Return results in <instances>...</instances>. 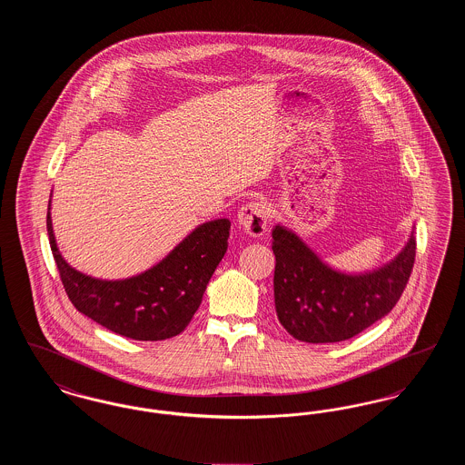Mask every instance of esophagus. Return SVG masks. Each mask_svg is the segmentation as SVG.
I'll return each mask as SVG.
<instances>
[{"instance_id":"esophagus-1","label":"esophagus","mask_w":465,"mask_h":465,"mask_svg":"<svg viewBox=\"0 0 465 465\" xmlns=\"http://www.w3.org/2000/svg\"><path fill=\"white\" fill-rule=\"evenodd\" d=\"M270 218V207L266 202H249L239 209L237 222L242 226L243 232L251 237H262L266 232Z\"/></svg>"}]
</instances>
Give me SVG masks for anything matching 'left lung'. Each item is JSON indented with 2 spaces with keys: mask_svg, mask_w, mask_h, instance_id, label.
I'll return each mask as SVG.
<instances>
[{
  "mask_svg": "<svg viewBox=\"0 0 465 465\" xmlns=\"http://www.w3.org/2000/svg\"><path fill=\"white\" fill-rule=\"evenodd\" d=\"M272 239L279 322L307 343L349 340L385 317L398 303L415 263L413 232L394 260L361 273L328 265L282 224H275Z\"/></svg>",
  "mask_w": 465,
  "mask_h": 465,
  "instance_id": "8db88e82",
  "label": "left lung"
}]
</instances>
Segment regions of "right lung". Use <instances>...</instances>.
<instances>
[{
	"instance_id": "1",
	"label": "right lung",
	"mask_w": 465,
	"mask_h": 465,
	"mask_svg": "<svg viewBox=\"0 0 465 465\" xmlns=\"http://www.w3.org/2000/svg\"><path fill=\"white\" fill-rule=\"evenodd\" d=\"M48 200L46 232L63 286L78 312L106 330L139 341L173 338L190 324L228 249L230 220L199 224L156 265L129 279L106 281L67 263L55 242Z\"/></svg>"
}]
</instances>
